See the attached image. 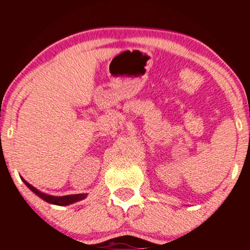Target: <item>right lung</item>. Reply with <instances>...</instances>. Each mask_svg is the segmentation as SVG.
<instances>
[{
	"label": "right lung",
	"instance_id": "right-lung-1",
	"mask_svg": "<svg viewBox=\"0 0 250 250\" xmlns=\"http://www.w3.org/2000/svg\"><path fill=\"white\" fill-rule=\"evenodd\" d=\"M25 185L28 186V188L30 190H33L37 196L41 197L42 200H44L45 202L51 203V205H56V206H68L70 203L76 202V201H80L82 199H84L85 195L84 194H77V195H67V196H51V195H47V194H43L41 191H39L37 189H35L33 186H30L27 181H24Z\"/></svg>",
	"mask_w": 250,
	"mask_h": 250
}]
</instances>
